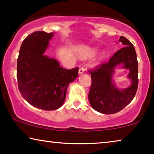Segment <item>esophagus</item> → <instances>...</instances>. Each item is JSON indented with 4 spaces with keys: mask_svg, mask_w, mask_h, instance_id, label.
<instances>
[{
    "mask_svg": "<svg viewBox=\"0 0 154 154\" xmlns=\"http://www.w3.org/2000/svg\"><path fill=\"white\" fill-rule=\"evenodd\" d=\"M84 71H85V69H84L83 67H81V68L79 69V74H81V73H84Z\"/></svg>",
    "mask_w": 154,
    "mask_h": 154,
    "instance_id": "1",
    "label": "esophagus"
}]
</instances>
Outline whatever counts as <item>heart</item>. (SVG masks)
<instances>
[{
	"label": "heart",
	"mask_w": 154,
	"mask_h": 154,
	"mask_svg": "<svg viewBox=\"0 0 154 154\" xmlns=\"http://www.w3.org/2000/svg\"><path fill=\"white\" fill-rule=\"evenodd\" d=\"M96 53V50L93 49V48H84L80 52V56H81V58L83 59H89L93 57ZM102 57H101L100 60L97 61V63H100L101 61H102Z\"/></svg>",
	"instance_id": "heart-1"
}]
</instances>
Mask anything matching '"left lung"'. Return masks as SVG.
Returning <instances> with one entry per match:
<instances>
[{"mask_svg": "<svg viewBox=\"0 0 154 154\" xmlns=\"http://www.w3.org/2000/svg\"><path fill=\"white\" fill-rule=\"evenodd\" d=\"M119 42L124 47L118 50L108 62L88 70L92 79L88 94L90 104L94 110L104 114L121 111L132 102L137 90L138 62L135 49L124 36L120 37ZM121 63L124 64V68L129 69L128 77L131 80V86L123 90L117 88L112 81L115 66Z\"/></svg>", "mask_w": 154, "mask_h": 154, "instance_id": "1", "label": "left lung"}]
</instances>
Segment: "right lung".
I'll list each match as a JSON object with an SVG mask.
<instances>
[{"label": "right lung", "mask_w": 154, "mask_h": 154, "mask_svg": "<svg viewBox=\"0 0 154 154\" xmlns=\"http://www.w3.org/2000/svg\"><path fill=\"white\" fill-rule=\"evenodd\" d=\"M52 33L35 31L24 40L17 58V79L27 102L46 111L60 108L66 90L79 75V68L65 69L56 60L44 54Z\"/></svg>", "instance_id": "add662e5"}]
</instances>
